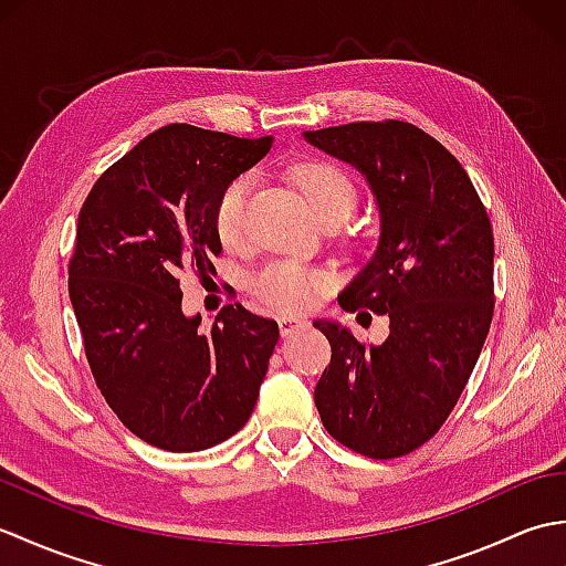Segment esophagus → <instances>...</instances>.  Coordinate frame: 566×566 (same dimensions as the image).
Listing matches in <instances>:
<instances>
[{"instance_id":"1","label":"esophagus","mask_w":566,"mask_h":566,"mask_svg":"<svg viewBox=\"0 0 566 566\" xmlns=\"http://www.w3.org/2000/svg\"><path fill=\"white\" fill-rule=\"evenodd\" d=\"M276 323H280V333L284 335V338H286V335H292L294 331H298V328H302V326H304V323H302V321H296V318H290V316H280V321H276Z\"/></svg>"}]
</instances>
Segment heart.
<instances>
[{"label": "heart", "instance_id": "obj_1", "mask_svg": "<svg viewBox=\"0 0 566 566\" xmlns=\"http://www.w3.org/2000/svg\"><path fill=\"white\" fill-rule=\"evenodd\" d=\"M294 179L321 221L347 219L357 207L359 195L350 175L328 160L302 163L294 170ZM252 187H255V177L250 172L238 175L216 199L213 231L228 248L238 245L245 235ZM250 286L252 294L268 308L280 311V314L302 316L318 304V298L331 290L333 282L328 272L308 268V264L274 260L252 274Z\"/></svg>", "mask_w": 566, "mask_h": 566}]
</instances>
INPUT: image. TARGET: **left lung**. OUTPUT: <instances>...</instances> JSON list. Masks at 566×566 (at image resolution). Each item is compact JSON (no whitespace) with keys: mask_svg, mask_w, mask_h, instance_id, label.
<instances>
[{"mask_svg":"<svg viewBox=\"0 0 566 566\" xmlns=\"http://www.w3.org/2000/svg\"><path fill=\"white\" fill-rule=\"evenodd\" d=\"M304 138L357 167L377 197L375 258L338 302L389 316L381 345L314 323L333 350L316 408L345 448L391 460L436 436L482 353L494 316V231L464 167L413 124L359 122Z\"/></svg>","mask_w":566,"mask_h":566,"instance_id":"1","label":"left lung"}]
</instances>
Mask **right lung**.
<instances>
[{
    "label": "right lung",
    "instance_id": "obj_1",
    "mask_svg": "<svg viewBox=\"0 0 566 566\" xmlns=\"http://www.w3.org/2000/svg\"><path fill=\"white\" fill-rule=\"evenodd\" d=\"M270 148L272 136L170 124L114 163L80 209L67 286L84 355L112 411L153 448H213L255 408L280 328L228 304L201 333L179 274L213 270L216 199Z\"/></svg>",
    "mask_w": 566,
    "mask_h": 566
}]
</instances>
